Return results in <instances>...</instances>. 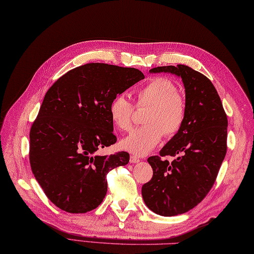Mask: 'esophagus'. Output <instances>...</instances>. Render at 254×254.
<instances>
[{
    "instance_id": "34e87169",
    "label": "esophagus",
    "mask_w": 254,
    "mask_h": 254,
    "mask_svg": "<svg viewBox=\"0 0 254 254\" xmlns=\"http://www.w3.org/2000/svg\"><path fill=\"white\" fill-rule=\"evenodd\" d=\"M129 161H130L131 163H138L139 161H140V159L137 158L136 156H130V159H129Z\"/></svg>"
}]
</instances>
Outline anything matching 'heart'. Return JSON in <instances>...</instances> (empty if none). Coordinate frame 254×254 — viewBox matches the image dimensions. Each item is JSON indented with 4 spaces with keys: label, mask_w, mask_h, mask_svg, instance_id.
Masks as SVG:
<instances>
[{
    "label": "heart",
    "mask_w": 254,
    "mask_h": 254,
    "mask_svg": "<svg viewBox=\"0 0 254 254\" xmlns=\"http://www.w3.org/2000/svg\"><path fill=\"white\" fill-rule=\"evenodd\" d=\"M137 107H149L144 117L146 126L139 127L121 141V147L137 156L151 152L163 136L171 138L183 128L188 104L175 82L169 77L156 76L136 91ZM133 105L125 95H118L110 105V117L118 130L131 127Z\"/></svg>",
    "instance_id": "1"
}]
</instances>
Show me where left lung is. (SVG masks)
I'll use <instances>...</instances> for the list:
<instances>
[{
  "label": "left lung",
  "instance_id": "1",
  "mask_svg": "<svg viewBox=\"0 0 254 254\" xmlns=\"http://www.w3.org/2000/svg\"><path fill=\"white\" fill-rule=\"evenodd\" d=\"M150 72H169L182 77L188 114L183 128L148 158L152 179L142 185L144 203L161 216L184 214L198 205L218 175L227 152L228 120L220 97L208 77L184 64L157 66ZM165 155L178 156L172 163Z\"/></svg>",
  "mask_w": 254,
  "mask_h": 254
}]
</instances>
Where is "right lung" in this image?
<instances>
[{
	"label": "right lung",
	"instance_id": "add662e5",
	"mask_svg": "<svg viewBox=\"0 0 254 254\" xmlns=\"http://www.w3.org/2000/svg\"><path fill=\"white\" fill-rule=\"evenodd\" d=\"M144 79L134 68L86 64L66 72L46 93L29 132V162L46 196L60 209L84 214L107 192L106 174L129 162V153L100 156L117 141L110 105Z\"/></svg>",
	"mask_w": 254,
	"mask_h": 254
}]
</instances>
